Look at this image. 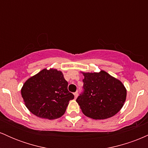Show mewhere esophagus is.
Segmentation results:
<instances>
[{
    "label": "esophagus",
    "mask_w": 148,
    "mask_h": 148,
    "mask_svg": "<svg viewBox=\"0 0 148 148\" xmlns=\"http://www.w3.org/2000/svg\"><path fill=\"white\" fill-rule=\"evenodd\" d=\"M74 98H75V99H76V97H77V96H78V92H76L74 93Z\"/></svg>",
    "instance_id": "1"
}]
</instances>
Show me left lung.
Wrapping results in <instances>:
<instances>
[{
	"label": "left lung",
	"mask_w": 148,
	"mask_h": 148,
	"mask_svg": "<svg viewBox=\"0 0 148 148\" xmlns=\"http://www.w3.org/2000/svg\"><path fill=\"white\" fill-rule=\"evenodd\" d=\"M82 74L84 90L76 102L83 113L94 120L109 118L118 113L127 97L123 83L103 70Z\"/></svg>",
	"instance_id": "1"
}]
</instances>
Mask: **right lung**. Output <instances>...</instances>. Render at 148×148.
<instances>
[{
  "label": "right lung",
  "instance_id": "add662e5",
  "mask_svg": "<svg viewBox=\"0 0 148 148\" xmlns=\"http://www.w3.org/2000/svg\"><path fill=\"white\" fill-rule=\"evenodd\" d=\"M67 86L68 83L61 71L44 69L25 81L21 88V96L33 114L53 120L64 114L69 101L74 98Z\"/></svg>",
  "mask_w": 148,
  "mask_h": 148
}]
</instances>
